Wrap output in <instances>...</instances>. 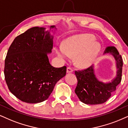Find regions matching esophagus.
Returning a JSON list of instances; mask_svg holds the SVG:
<instances>
[{
    "mask_svg": "<svg viewBox=\"0 0 128 128\" xmlns=\"http://www.w3.org/2000/svg\"><path fill=\"white\" fill-rule=\"evenodd\" d=\"M73 69H72L71 68H70V67H68V68H67V69H66V72L68 74H69V73H72V72H73Z\"/></svg>",
    "mask_w": 128,
    "mask_h": 128,
    "instance_id": "34e87169",
    "label": "esophagus"
}]
</instances>
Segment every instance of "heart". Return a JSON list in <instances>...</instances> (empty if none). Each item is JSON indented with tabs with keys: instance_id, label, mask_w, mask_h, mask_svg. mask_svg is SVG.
Masks as SVG:
<instances>
[{
	"instance_id": "heart-1",
	"label": "heart",
	"mask_w": 128,
	"mask_h": 128,
	"mask_svg": "<svg viewBox=\"0 0 128 128\" xmlns=\"http://www.w3.org/2000/svg\"><path fill=\"white\" fill-rule=\"evenodd\" d=\"M102 45L94 36L88 34H78L68 38L64 44L58 45L56 53L62 61L75 56V62L80 67H86L96 60L100 54Z\"/></svg>"
}]
</instances>
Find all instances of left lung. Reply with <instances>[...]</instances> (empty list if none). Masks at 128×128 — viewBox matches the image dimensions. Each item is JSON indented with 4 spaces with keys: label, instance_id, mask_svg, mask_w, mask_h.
I'll return each mask as SVG.
<instances>
[{
    "label": "left lung",
    "instance_id": "left-lung-1",
    "mask_svg": "<svg viewBox=\"0 0 128 128\" xmlns=\"http://www.w3.org/2000/svg\"><path fill=\"white\" fill-rule=\"evenodd\" d=\"M110 54L115 60L116 76L107 82L100 81L96 77L94 65L82 70L75 71L78 84L75 92L80 101L86 104H100L104 103L116 91V86L122 80V58L114 46L106 48L104 54Z\"/></svg>",
    "mask_w": 128,
    "mask_h": 128
}]
</instances>
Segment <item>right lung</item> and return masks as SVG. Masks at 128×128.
<instances>
[{"instance_id":"1","label":"right lung","mask_w":128,"mask_h":128,"mask_svg":"<svg viewBox=\"0 0 128 128\" xmlns=\"http://www.w3.org/2000/svg\"><path fill=\"white\" fill-rule=\"evenodd\" d=\"M55 26H34L17 36L9 47L4 60V74L9 90L28 103L47 100L56 84L64 78L66 67L54 68L48 58L52 53ZM54 31L53 32V31Z\"/></svg>"}]
</instances>
